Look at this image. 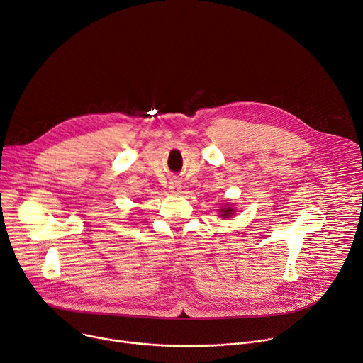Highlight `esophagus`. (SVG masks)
Wrapping results in <instances>:
<instances>
[{
	"label": "esophagus",
	"mask_w": 363,
	"mask_h": 363,
	"mask_svg": "<svg viewBox=\"0 0 363 363\" xmlns=\"http://www.w3.org/2000/svg\"><path fill=\"white\" fill-rule=\"evenodd\" d=\"M169 189H171V192H174V194H181V191H182L181 181H179V179H172V181H171V186H169Z\"/></svg>",
	"instance_id": "1"
}]
</instances>
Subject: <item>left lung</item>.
I'll return each mask as SVG.
<instances>
[{
    "label": "left lung",
    "instance_id": "obj_1",
    "mask_svg": "<svg viewBox=\"0 0 363 363\" xmlns=\"http://www.w3.org/2000/svg\"><path fill=\"white\" fill-rule=\"evenodd\" d=\"M222 211V217H230L232 214H233V208H230V207H226V208H222L220 210Z\"/></svg>",
    "mask_w": 363,
    "mask_h": 363
}]
</instances>
